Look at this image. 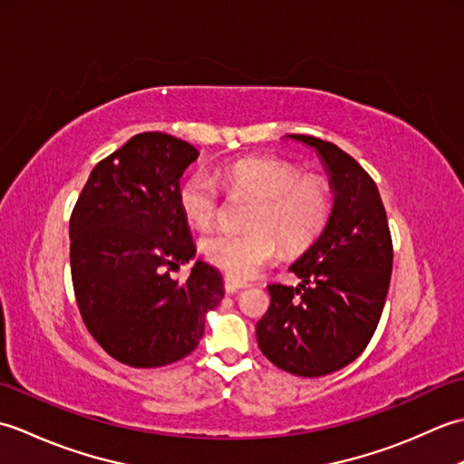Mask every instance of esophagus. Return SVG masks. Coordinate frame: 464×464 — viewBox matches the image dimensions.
I'll list each match as a JSON object with an SVG mask.
<instances>
[{"label": "esophagus", "instance_id": "esophagus-1", "mask_svg": "<svg viewBox=\"0 0 464 464\" xmlns=\"http://www.w3.org/2000/svg\"><path fill=\"white\" fill-rule=\"evenodd\" d=\"M249 287L247 281H239V279H233V277H225V291L227 293H237L239 289Z\"/></svg>", "mask_w": 464, "mask_h": 464}]
</instances>
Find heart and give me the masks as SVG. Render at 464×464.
<instances>
[{"label":"heart","instance_id":"1","mask_svg":"<svg viewBox=\"0 0 464 464\" xmlns=\"http://www.w3.org/2000/svg\"><path fill=\"white\" fill-rule=\"evenodd\" d=\"M233 195L255 199L249 233L211 231L201 239V253L213 267L235 279H251L287 249H301L314 239L329 215V189L317 177H299L293 165L269 157H245L219 171ZM177 203L187 221L207 227L219 209V191L203 171L187 175L177 189Z\"/></svg>","mask_w":464,"mask_h":464}]
</instances>
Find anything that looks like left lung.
<instances>
[{
	"label": "left lung",
	"mask_w": 464,
	"mask_h": 464,
	"mask_svg": "<svg viewBox=\"0 0 464 464\" xmlns=\"http://www.w3.org/2000/svg\"><path fill=\"white\" fill-rule=\"evenodd\" d=\"M311 147L333 191L327 225L295 261L301 283L269 285V311L257 323L261 353L299 377L347 367L367 347L387 299L392 241L387 213L371 175L337 145L287 135Z\"/></svg>",
	"instance_id": "1"
}]
</instances>
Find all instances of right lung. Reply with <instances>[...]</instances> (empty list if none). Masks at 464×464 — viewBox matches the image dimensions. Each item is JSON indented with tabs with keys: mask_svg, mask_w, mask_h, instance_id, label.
<instances>
[{
	"mask_svg": "<svg viewBox=\"0 0 464 464\" xmlns=\"http://www.w3.org/2000/svg\"><path fill=\"white\" fill-rule=\"evenodd\" d=\"M199 151L147 131L93 167L69 221V259L82 319L123 364L153 369L199 344L205 314L221 303L223 277L197 259L185 283L169 269L195 257L177 203L179 179Z\"/></svg>",
	"mask_w": 464,
	"mask_h": 464,
	"instance_id": "obj_1",
	"label": "right lung"
}]
</instances>
